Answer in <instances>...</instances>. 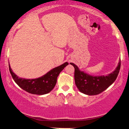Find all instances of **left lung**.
I'll return each mask as SVG.
<instances>
[{
  "instance_id": "obj_1",
  "label": "left lung",
  "mask_w": 129,
  "mask_h": 129,
  "mask_svg": "<svg viewBox=\"0 0 129 129\" xmlns=\"http://www.w3.org/2000/svg\"><path fill=\"white\" fill-rule=\"evenodd\" d=\"M120 60L117 66L112 73L106 75L94 76L81 71L74 63L71 62L75 68V83L78 90L82 93L88 95H97L104 91L116 80L120 69Z\"/></svg>"
}]
</instances>
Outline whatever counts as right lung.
<instances>
[{
	"instance_id": "1",
	"label": "right lung",
	"mask_w": 129,
	"mask_h": 129,
	"mask_svg": "<svg viewBox=\"0 0 129 129\" xmlns=\"http://www.w3.org/2000/svg\"><path fill=\"white\" fill-rule=\"evenodd\" d=\"M67 62L51 70L42 77L34 79L20 78L15 74L9 63L10 73L15 82L22 89L29 93L37 95H44L49 93L55 86L57 77L63 68L68 66Z\"/></svg>"
}]
</instances>
